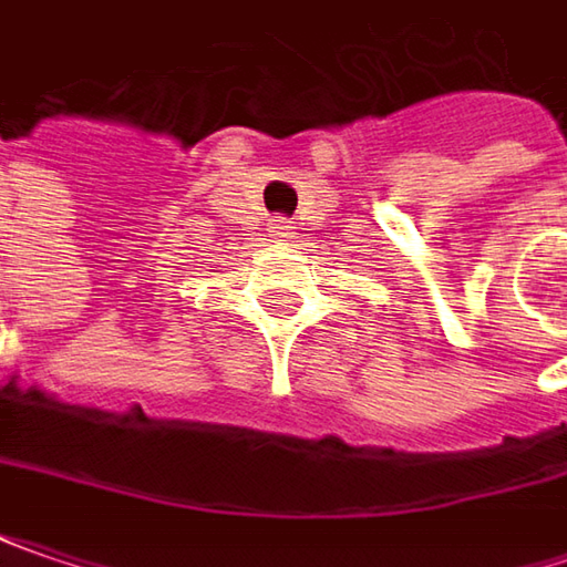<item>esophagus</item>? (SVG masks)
Wrapping results in <instances>:
<instances>
[{"label":"esophagus","mask_w":567,"mask_h":567,"mask_svg":"<svg viewBox=\"0 0 567 567\" xmlns=\"http://www.w3.org/2000/svg\"><path fill=\"white\" fill-rule=\"evenodd\" d=\"M293 229H297V226H293L290 219H284V216H274V219H270V233L280 236V239H293V236H297Z\"/></svg>","instance_id":"obj_1"}]
</instances>
